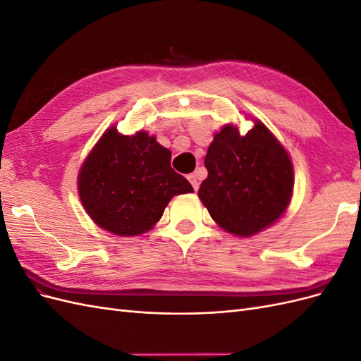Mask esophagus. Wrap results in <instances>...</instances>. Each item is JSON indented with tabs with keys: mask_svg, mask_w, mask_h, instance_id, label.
I'll use <instances>...</instances> for the list:
<instances>
[{
	"mask_svg": "<svg viewBox=\"0 0 361 361\" xmlns=\"http://www.w3.org/2000/svg\"><path fill=\"white\" fill-rule=\"evenodd\" d=\"M188 180L191 182V185H192L194 191H197V190H199V185H200V182H199V178H197V174H195V173L190 174V176H188Z\"/></svg>",
	"mask_w": 361,
	"mask_h": 361,
	"instance_id": "34e87169",
	"label": "esophagus"
}]
</instances>
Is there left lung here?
Listing matches in <instances>:
<instances>
[{
	"label": "left lung",
	"mask_w": 361,
	"mask_h": 361,
	"mask_svg": "<svg viewBox=\"0 0 361 361\" xmlns=\"http://www.w3.org/2000/svg\"><path fill=\"white\" fill-rule=\"evenodd\" d=\"M204 167L207 178L199 197L226 232L255 235L286 211L293 188L292 162L260 122L245 135L224 126L207 149Z\"/></svg>",
	"instance_id": "1"
}]
</instances>
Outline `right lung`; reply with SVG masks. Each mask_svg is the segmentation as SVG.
<instances>
[{"mask_svg": "<svg viewBox=\"0 0 361 361\" xmlns=\"http://www.w3.org/2000/svg\"><path fill=\"white\" fill-rule=\"evenodd\" d=\"M170 161L171 152L147 133L126 137L108 129L80 171L84 209L97 226L118 236L145 233L173 195L194 191Z\"/></svg>", "mask_w": 361, "mask_h": 361, "instance_id": "add662e5", "label": "right lung"}]
</instances>
